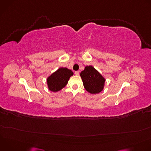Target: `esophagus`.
I'll list each match as a JSON object with an SVG mask.
<instances>
[{
    "label": "esophagus",
    "instance_id": "esophagus-1",
    "mask_svg": "<svg viewBox=\"0 0 151 151\" xmlns=\"http://www.w3.org/2000/svg\"><path fill=\"white\" fill-rule=\"evenodd\" d=\"M75 74L76 75H79V71H75Z\"/></svg>",
    "mask_w": 151,
    "mask_h": 151
}]
</instances>
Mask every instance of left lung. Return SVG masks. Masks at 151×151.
Here are the masks:
<instances>
[{
    "label": "left lung",
    "instance_id": "1",
    "mask_svg": "<svg viewBox=\"0 0 151 151\" xmlns=\"http://www.w3.org/2000/svg\"><path fill=\"white\" fill-rule=\"evenodd\" d=\"M83 86L91 94H97L101 92L104 87L105 79L92 66H87L80 73Z\"/></svg>",
    "mask_w": 151,
    "mask_h": 151
}]
</instances>
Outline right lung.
I'll list each match as a JSON object with an SVG mask.
<instances>
[{
    "label": "right lung",
    "instance_id": "add662e5",
    "mask_svg": "<svg viewBox=\"0 0 151 151\" xmlns=\"http://www.w3.org/2000/svg\"><path fill=\"white\" fill-rule=\"evenodd\" d=\"M73 75V72L66 68H59L47 79L49 90L53 92L60 91L67 85L70 77Z\"/></svg>",
    "mask_w": 151,
    "mask_h": 151
}]
</instances>
